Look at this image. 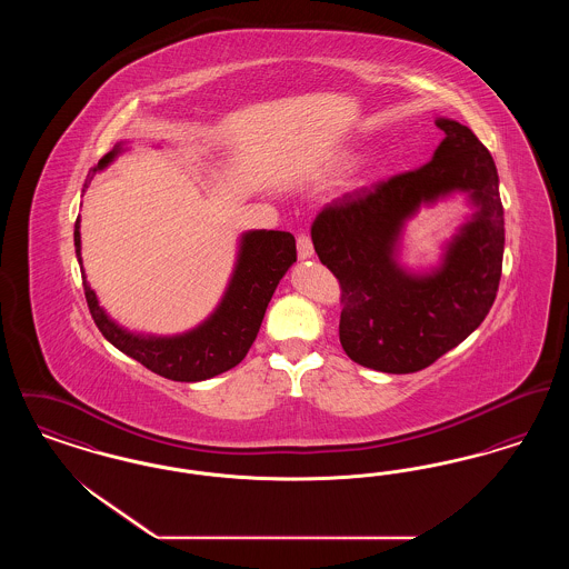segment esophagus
<instances>
[{"instance_id": "esophagus-1", "label": "esophagus", "mask_w": 569, "mask_h": 569, "mask_svg": "<svg viewBox=\"0 0 569 569\" xmlns=\"http://www.w3.org/2000/svg\"><path fill=\"white\" fill-rule=\"evenodd\" d=\"M297 249L298 258H300V260H307V258H311V256H313V243H311L309 234H305V232H300V234H298Z\"/></svg>"}]
</instances>
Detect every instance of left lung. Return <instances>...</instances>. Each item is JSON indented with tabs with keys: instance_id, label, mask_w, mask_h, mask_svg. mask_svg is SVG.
I'll return each instance as SVG.
<instances>
[{
	"instance_id": "1",
	"label": "left lung",
	"mask_w": 569,
	"mask_h": 569,
	"mask_svg": "<svg viewBox=\"0 0 569 569\" xmlns=\"http://www.w3.org/2000/svg\"><path fill=\"white\" fill-rule=\"evenodd\" d=\"M443 132L431 162L346 193L311 226L318 258L339 279V339L353 362L383 373H416L457 348L495 302L503 264V204L497 168L467 126L437 119ZM467 190L477 216L431 276H407L393 244L422 201Z\"/></svg>"
}]
</instances>
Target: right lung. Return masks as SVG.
<instances>
[{
    "mask_svg": "<svg viewBox=\"0 0 569 569\" xmlns=\"http://www.w3.org/2000/svg\"><path fill=\"white\" fill-rule=\"evenodd\" d=\"M121 151V142L93 166L84 179L89 188L93 174L107 168ZM82 190V191H84ZM81 219L74 223V247L81 264ZM297 262V241L290 232L253 230L241 239L239 262L226 297L204 325L177 337H140L114 325L98 305L96 292L82 277V288L91 318L110 343L138 360L149 371L172 381L216 378L237 367L258 337L267 307L279 279Z\"/></svg>",
    "mask_w": 569,
    "mask_h": 569,
    "instance_id": "add662e5",
    "label": "right lung"
}]
</instances>
